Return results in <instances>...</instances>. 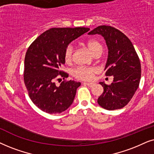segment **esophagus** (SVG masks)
Returning <instances> with one entry per match:
<instances>
[{
    "label": "esophagus",
    "instance_id": "obj_1",
    "mask_svg": "<svg viewBox=\"0 0 154 154\" xmlns=\"http://www.w3.org/2000/svg\"><path fill=\"white\" fill-rule=\"evenodd\" d=\"M84 84L86 85L89 86V87H93V86L94 85V83H91V82H85Z\"/></svg>",
    "mask_w": 154,
    "mask_h": 154
}]
</instances>
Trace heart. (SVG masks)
<instances>
[{
  "instance_id": "1",
  "label": "heart",
  "mask_w": 154,
  "mask_h": 154,
  "mask_svg": "<svg viewBox=\"0 0 154 154\" xmlns=\"http://www.w3.org/2000/svg\"><path fill=\"white\" fill-rule=\"evenodd\" d=\"M87 46L94 55L102 51V46L99 42L96 39H89L86 43ZM73 46L69 44L65 49L64 59L67 63H70L72 60ZM97 69L93 67L80 66L73 70L72 75L75 78L82 81H91L97 73Z\"/></svg>"
}]
</instances>
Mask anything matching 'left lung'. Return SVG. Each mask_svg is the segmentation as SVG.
<instances>
[{
  "label": "left lung",
  "mask_w": 154,
  "mask_h": 154,
  "mask_svg": "<svg viewBox=\"0 0 154 154\" xmlns=\"http://www.w3.org/2000/svg\"><path fill=\"white\" fill-rule=\"evenodd\" d=\"M101 34L105 38L108 56L106 76H113L111 85L100 82L103 92L98 103L108 110L120 109L130 101L138 89L141 78V63L134 46L128 36L110 26L101 25L89 34Z\"/></svg>",
  "instance_id": "8db88e82"
}]
</instances>
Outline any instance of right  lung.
<instances>
[{
  "label": "right lung",
  "instance_id": "obj_1",
  "mask_svg": "<svg viewBox=\"0 0 154 154\" xmlns=\"http://www.w3.org/2000/svg\"><path fill=\"white\" fill-rule=\"evenodd\" d=\"M89 28H51L38 36L26 51L24 82L30 99L47 113H60L72 103L80 82L67 80L68 74L60 69L65 63V49L72 41ZM63 81L59 87L54 82Z\"/></svg>",
  "mask_w": 154,
  "mask_h": 154
}]
</instances>
